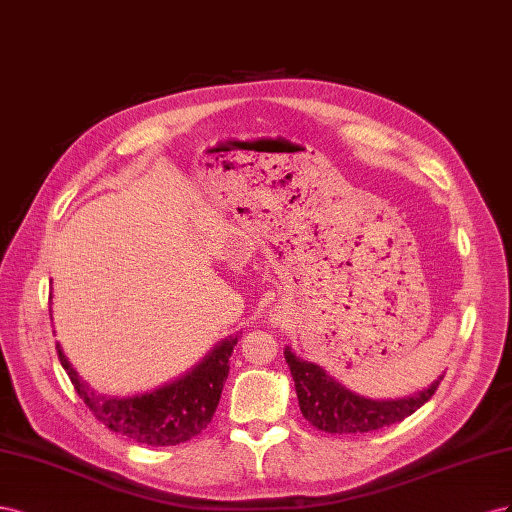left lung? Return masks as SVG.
<instances>
[{
    "instance_id": "obj_1",
    "label": "left lung",
    "mask_w": 512,
    "mask_h": 512,
    "mask_svg": "<svg viewBox=\"0 0 512 512\" xmlns=\"http://www.w3.org/2000/svg\"><path fill=\"white\" fill-rule=\"evenodd\" d=\"M285 360L296 382L302 416L315 429L334 435L369 433L405 420L433 397L442 379L412 397L375 401L349 392L317 364L296 358L289 347H285Z\"/></svg>"
}]
</instances>
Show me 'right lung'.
<instances>
[{
	"label": "right lung",
	"instance_id": "obj_1",
	"mask_svg": "<svg viewBox=\"0 0 512 512\" xmlns=\"http://www.w3.org/2000/svg\"><path fill=\"white\" fill-rule=\"evenodd\" d=\"M236 343L238 337L225 339L184 377L148 394L128 399L105 397V394L94 392L81 382L77 371H72L60 345H57V356H60L62 367L83 403L107 429L122 433L139 444L175 446L193 440L212 422L227 382L229 358Z\"/></svg>",
	"mask_w": 512,
	"mask_h": 512
}]
</instances>
